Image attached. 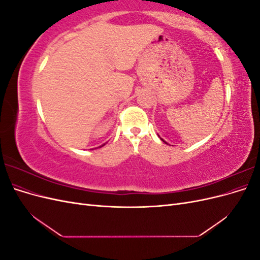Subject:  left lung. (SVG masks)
I'll use <instances>...</instances> for the list:
<instances>
[{
    "instance_id": "8db88e82",
    "label": "left lung",
    "mask_w": 260,
    "mask_h": 260,
    "mask_svg": "<svg viewBox=\"0 0 260 260\" xmlns=\"http://www.w3.org/2000/svg\"><path fill=\"white\" fill-rule=\"evenodd\" d=\"M160 139H161V138H160ZM161 141H162V142H165V143H167V142H166V141H165V140H162V139H161Z\"/></svg>"
}]
</instances>
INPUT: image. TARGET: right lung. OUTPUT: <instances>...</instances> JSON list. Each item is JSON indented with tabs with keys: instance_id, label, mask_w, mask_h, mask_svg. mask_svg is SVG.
<instances>
[{
	"instance_id": "1",
	"label": "right lung",
	"mask_w": 260,
	"mask_h": 260,
	"mask_svg": "<svg viewBox=\"0 0 260 260\" xmlns=\"http://www.w3.org/2000/svg\"><path fill=\"white\" fill-rule=\"evenodd\" d=\"M103 145H105V144H103ZM103 145H102V146H103Z\"/></svg>"
}]
</instances>
